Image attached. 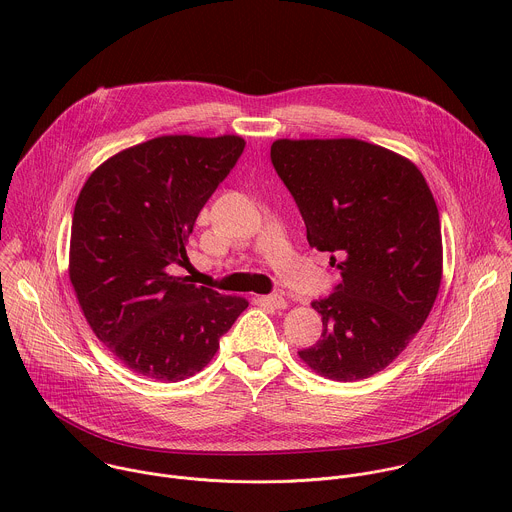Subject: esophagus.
Wrapping results in <instances>:
<instances>
[{"instance_id": "1", "label": "esophagus", "mask_w": 512, "mask_h": 512, "mask_svg": "<svg viewBox=\"0 0 512 512\" xmlns=\"http://www.w3.org/2000/svg\"><path fill=\"white\" fill-rule=\"evenodd\" d=\"M263 302H265L267 306L275 308V310H283V308H287V300H285V298H281V296H277V294H273V296H265V298H263Z\"/></svg>"}]
</instances>
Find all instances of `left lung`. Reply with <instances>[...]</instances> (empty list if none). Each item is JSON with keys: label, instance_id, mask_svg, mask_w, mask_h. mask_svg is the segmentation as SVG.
I'll return each instance as SVG.
<instances>
[{"label": "left lung", "instance_id": "obj_1", "mask_svg": "<svg viewBox=\"0 0 512 512\" xmlns=\"http://www.w3.org/2000/svg\"><path fill=\"white\" fill-rule=\"evenodd\" d=\"M271 164L294 196L308 243L342 281L312 302L322 338L300 358L332 381L393 362L429 316L442 281L431 190L405 158L360 139H277Z\"/></svg>", "mask_w": 512, "mask_h": 512}]
</instances>
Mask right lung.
Instances as JSON below:
<instances>
[{"label": "right lung", "mask_w": 512, "mask_h": 512, "mask_svg": "<svg viewBox=\"0 0 512 512\" xmlns=\"http://www.w3.org/2000/svg\"><path fill=\"white\" fill-rule=\"evenodd\" d=\"M237 135H164L113 156L85 182L70 281L95 336L127 369L178 383L202 371L249 306L172 275L196 218L239 162Z\"/></svg>", "instance_id": "1"}]
</instances>
